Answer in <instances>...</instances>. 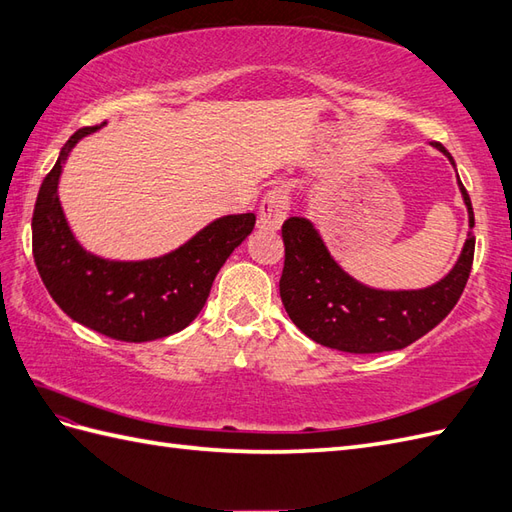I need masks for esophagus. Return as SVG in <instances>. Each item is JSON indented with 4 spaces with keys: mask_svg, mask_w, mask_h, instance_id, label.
I'll return each instance as SVG.
<instances>
[{
    "mask_svg": "<svg viewBox=\"0 0 512 512\" xmlns=\"http://www.w3.org/2000/svg\"><path fill=\"white\" fill-rule=\"evenodd\" d=\"M286 210H289V197H286V193L282 189L269 191L263 204H260L258 226L263 230H278L286 219Z\"/></svg>",
    "mask_w": 512,
    "mask_h": 512,
    "instance_id": "1",
    "label": "esophagus"
}]
</instances>
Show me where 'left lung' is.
Here are the masks:
<instances>
[{"instance_id":"obj_1","label":"left lung","mask_w":512,"mask_h":512,"mask_svg":"<svg viewBox=\"0 0 512 512\" xmlns=\"http://www.w3.org/2000/svg\"><path fill=\"white\" fill-rule=\"evenodd\" d=\"M432 147L456 169L452 154L441 143ZM458 191L469 217L465 245L454 267L423 289H373L358 282L336 263L313 221L286 219L280 297L295 326L315 343L350 354L402 350L439 326L463 295L476 249L471 199L460 180Z\"/></svg>"}]
</instances>
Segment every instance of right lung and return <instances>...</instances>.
<instances>
[{"mask_svg": "<svg viewBox=\"0 0 512 512\" xmlns=\"http://www.w3.org/2000/svg\"><path fill=\"white\" fill-rule=\"evenodd\" d=\"M104 126L73 134L45 176L32 215L34 263L49 295L73 321L117 341H156L199 315L219 269L252 234L256 215H223L154 258L115 260L89 252L65 217L58 182L71 149Z\"/></svg>", "mask_w": 512, "mask_h": 512, "instance_id": "add662e5", "label": "right lung"}]
</instances>
